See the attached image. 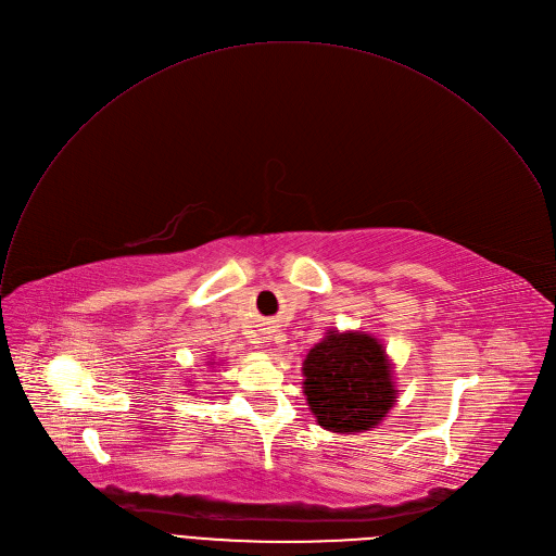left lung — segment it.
Here are the masks:
<instances>
[{
  "label": "left lung",
  "mask_w": 556,
  "mask_h": 556,
  "mask_svg": "<svg viewBox=\"0 0 556 556\" xmlns=\"http://www.w3.org/2000/svg\"><path fill=\"white\" fill-rule=\"evenodd\" d=\"M302 375L308 409L332 433L368 431L396 403L394 364L370 332L330 328L308 351Z\"/></svg>",
  "instance_id": "8db88e82"
}]
</instances>
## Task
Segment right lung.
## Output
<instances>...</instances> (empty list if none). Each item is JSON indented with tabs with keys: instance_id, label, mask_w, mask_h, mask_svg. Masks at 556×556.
<instances>
[{
	"instance_id": "add662e5",
	"label": "right lung",
	"mask_w": 556,
	"mask_h": 556,
	"mask_svg": "<svg viewBox=\"0 0 556 556\" xmlns=\"http://www.w3.org/2000/svg\"><path fill=\"white\" fill-rule=\"evenodd\" d=\"M205 364H207V366H210V368H212V366H218V362H216V359H214V357H212V359H210V362H205Z\"/></svg>"
}]
</instances>
